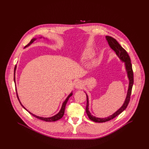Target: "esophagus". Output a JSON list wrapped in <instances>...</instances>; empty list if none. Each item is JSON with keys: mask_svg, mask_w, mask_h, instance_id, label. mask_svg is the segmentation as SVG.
I'll list each match as a JSON object with an SVG mask.
<instances>
[{"mask_svg": "<svg viewBox=\"0 0 149 149\" xmlns=\"http://www.w3.org/2000/svg\"><path fill=\"white\" fill-rule=\"evenodd\" d=\"M82 86H83L82 83V82L80 81H78L76 82L75 84V88L76 89H77V90L81 89L82 87Z\"/></svg>", "mask_w": 149, "mask_h": 149, "instance_id": "1", "label": "esophagus"}]
</instances>
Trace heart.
Segmentation results:
<instances>
[{"mask_svg":"<svg viewBox=\"0 0 149 149\" xmlns=\"http://www.w3.org/2000/svg\"><path fill=\"white\" fill-rule=\"evenodd\" d=\"M93 54H94V52H93V51L91 49H90V48L85 49L83 51V52H82L81 56V59L82 61H87L93 56ZM92 65L93 64H91L90 66H92Z\"/></svg>","mask_w":149,"mask_h":149,"instance_id":"1","label":"heart"}]
</instances>
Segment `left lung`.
I'll use <instances>...</instances> for the list:
<instances>
[{
	"label": "left lung",
	"instance_id": "8db88e82",
	"mask_svg": "<svg viewBox=\"0 0 149 149\" xmlns=\"http://www.w3.org/2000/svg\"><path fill=\"white\" fill-rule=\"evenodd\" d=\"M106 40H107L108 44L111 48V49L115 52L116 55L120 58V61L121 62H123L124 63L125 68L127 72V78L129 79V87L128 90H127V95L125 97V99L124 100V102L123 104L122 105L121 107L117 110L116 112H114L112 115L105 118H100V117H96L95 116H93L90 111H89V100H88V96L87 95V106H86V113L88 117V118L93 121L94 122L96 123H104L105 121H108L110 120L113 119L114 117L119 115L120 113H121L127 107L132 93V90L133 87V85L134 82V78H133V72L132 70V65L131 63V61L130 56L129 54H127L126 51L118 44V42L113 38L109 36H105Z\"/></svg>",
	"mask_w": 149,
	"mask_h": 149
}]
</instances>
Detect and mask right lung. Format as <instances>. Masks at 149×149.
<instances>
[{
    "label": "right lung",
    "instance_id": "obj_1",
    "mask_svg": "<svg viewBox=\"0 0 149 149\" xmlns=\"http://www.w3.org/2000/svg\"><path fill=\"white\" fill-rule=\"evenodd\" d=\"M39 38H44V39H45V38H44V37H42V36H40V37H39ZM46 39H47V38H46ZM37 39V38H33V39H31V40L30 41V42L27 45H26L25 47H24V48H27V47H28L29 46H30L33 42L35 41V40H36ZM16 67H17V66H16V65H15V69H14V82H15V85H16V80H15V72H16ZM16 94H17V98H18V100H19V102H20V105L22 106V107H24V109H25L27 111H28L31 115H32L33 116H34L35 117H36V118H38V119H39V120H44V121H48V122H52V121H57V120H59V119H61L62 117H63V114H64V112H65V106H66V104H67V102H68V100H69V98H70V97H71L72 95V91L68 95V97H67V98L65 99V100L63 102V103H62V107H61V110H60V111H59V113H57L56 115H55V116H52V117H39V116H36V115H35V114H32V113H31L29 111H28L25 107L22 104V103H21V102H20V100H19V96H18V94H17V90H16Z\"/></svg>",
    "mask_w": 149,
    "mask_h": 149
}]
</instances>
